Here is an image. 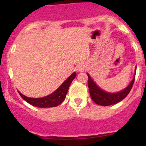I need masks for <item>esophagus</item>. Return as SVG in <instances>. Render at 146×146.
<instances>
[{"mask_svg": "<svg viewBox=\"0 0 146 146\" xmlns=\"http://www.w3.org/2000/svg\"><path fill=\"white\" fill-rule=\"evenodd\" d=\"M85 66H86L85 64L80 63V64H79L77 66V70L78 71V72H82V71L84 70Z\"/></svg>", "mask_w": 146, "mask_h": 146, "instance_id": "1", "label": "esophagus"}]
</instances>
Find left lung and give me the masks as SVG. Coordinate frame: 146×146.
Listing matches in <instances>:
<instances>
[{
	"instance_id": "1",
	"label": "left lung",
	"mask_w": 146,
	"mask_h": 146,
	"mask_svg": "<svg viewBox=\"0 0 146 146\" xmlns=\"http://www.w3.org/2000/svg\"><path fill=\"white\" fill-rule=\"evenodd\" d=\"M87 74L88 77V86L89 93H90L91 99L96 104L101 105V106H109V105L116 104V103L121 102V100H123L125 97H126V96L131 91L135 78V75L133 80L130 82V84L126 88L123 89V91L112 94V93H108L103 91L100 88L98 87L97 85L91 79L90 75L88 74Z\"/></svg>"
}]
</instances>
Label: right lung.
Instances as JSON below:
<instances>
[{"label": "right lung", "mask_w": 146, "mask_h": 146, "mask_svg": "<svg viewBox=\"0 0 146 146\" xmlns=\"http://www.w3.org/2000/svg\"><path fill=\"white\" fill-rule=\"evenodd\" d=\"M76 73L74 72L72 75L69 76L63 83L52 94H50L48 96H44L42 98H29L24 96L20 91L18 93L20 94V96L23 98L25 101L31 104L33 106L40 108H52V107H57L59 104H61L65 99L66 94L68 92L69 88L72 83V80L75 78Z\"/></svg>", "instance_id": "add662e5"}]
</instances>
